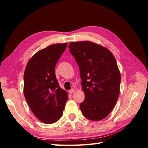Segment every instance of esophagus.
I'll list each match as a JSON object with an SVG mask.
<instances>
[{
	"label": "esophagus",
	"mask_w": 148,
	"mask_h": 148,
	"mask_svg": "<svg viewBox=\"0 0 148 148\" xmlns=\"http://www.w3.org/2000/svg\"><path fill=\"white\" fill-rule=\"evenodd\" d=\"M75 91V89L74 88H72V89H71L70 90H69V94H72Z\"/></svg>",
	"instance_id": "1"
}]
</instances>
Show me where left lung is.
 <instances>
[{
	"mask_svg": "<svg viewBox=\"0 0 148 148\" xmlns=\"http://www.w3.org/2000/svg\"><path fill=\"white\" fill-rule=\"evenodd\" d=\"M69 48L82 80V114L92 121L103 120L113 109L120 95L121 76L115 58L107 48L89 41L72 42Z\"/></svg>",
	"mask_w": 148,
	"mask_h": 148,
	"instance_id": "1",
	"label": "left lung"
}]
</instances>
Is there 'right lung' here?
Instances as JSON below:
<instances>
[{
	"instance_id": "right-lung-1",
	"label": "right lung",
	"mask_w": 148,
	"mask_h": 148,
	"mask_svg": "<svg viewBox=\"0 0 148 148\" xmlns=\"http://www.w3.org/2000/svg\"><path fill=\"white\" fill-rule=\"evenodd\" d=\"M66 42L51 45L29 59L24 73V95L32 112L42 122L54 123L63 115L68 93L56 79L55 67Z\"/></svg>"
}]
</instances>
